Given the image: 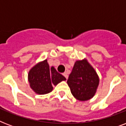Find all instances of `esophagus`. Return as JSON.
Segmentation results:
<instances>
[{
	"mask_svg": "<svg viewBox=\"0 0 126 126\" xmlns=\"http://www.w3.org/2000/svg\"><path fill=\"white\" fill-rule=\"evenodd\" d=\"M63 76H64V77H65V79H68V75H67V73H63Z\"/></svg>",
	"mask_w": 126,
	"mask_h": 126,
	"instance_id": "esophagus-1",
	"label": "esophagus"
}]
</instances>
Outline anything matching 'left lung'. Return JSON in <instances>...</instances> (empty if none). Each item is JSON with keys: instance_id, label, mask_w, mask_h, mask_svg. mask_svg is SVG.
<instances>
[{"instance_id": "1", "label": "left lung", "mask_w": 126, "mask_h": 126, "mask_svg": "<svg viewBox=\"0 0 126 126\" xmlns=\"http://www.w3.org/2000/svg\"><path fill=\"white\" fill-rule=\"evenodd\" d=\"M99 83L97 74L86 59L75 62L67 80L71 94L81 101H88L95 95Z\"/></svg>"}]
</instances>
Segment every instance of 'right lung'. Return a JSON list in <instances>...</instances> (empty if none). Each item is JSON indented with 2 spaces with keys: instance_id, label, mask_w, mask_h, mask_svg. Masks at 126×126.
I'll list each match as a JSON object with an SVG mask.
<instances>
[{
  "instance_id": "right-lung-1",
  "label": "right lung",
  "mask_w": 126,
  "mask_h": 126,
  "mask_svg": "<svg viewBox=\"0 0 126 126\" xmlns=\"http://www.w3.org/2000/svg\"><path fill=\"white\" fill-rule=\"evenodd\" d=\"M30 87L39 95L48 94L61 81L66 80L63 75L57 73L53 67L49 68L47 59L37 63L31 68L28 74Z\"/></svg>"
}]
</instances>
